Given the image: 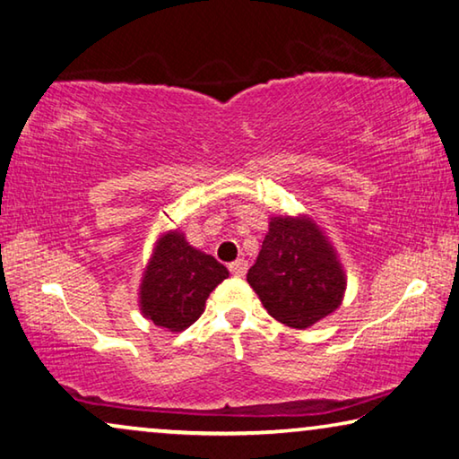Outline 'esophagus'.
I'll return each mask as SVG.
<instances>
[{"label":"esophagus","mask_w":459,"mask_h":459,"mask_svg":"<svg viewBox=\"0 0 459 459\" xmlns=\"http://www.w3.org/2000/svg\"><path fill=\"white\" fill-rule=\"evenodd\" d=\"M246 269H248V263L244 261V258H238V261H234L230 264V273L234 277H244Z\"/></svg>","instance_id":"34e87169"}]
</instances>
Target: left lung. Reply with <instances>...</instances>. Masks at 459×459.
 I'll return each instance as SVG.
<instances>
[{
	"mask_svg": "<svg viewBox=\"0 0 459 459\" xmlns=\"http://www.w3.org/2000/svg\"><path fill=\"white\" fill-rule=\"evenodd\" d=\"M250 288L279 323L307 329L343 300L345 273L329 238L310 217H271Z\"/></svg>",
	"mask_w": 459,
	"mask_h": 459,
	"instance_id": "1",
	"label": "left lung"
}]
</instances>
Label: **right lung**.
I'll return each instance as SVG.
<instances>
[{"mask_svg": "<svg viewBox=\"0 0 459 459\" xmlns=\"http://www.w3.org/2000/svg\"><path fill=\"white\" fill-rule=\"evenodd\" d=\"M228 275L213 256L192 248L182 231H168L157 240L143 273V315L157 327L184 331L203 315L209 294Z\"/></svg>", "mask_w": 459, "mask_h": 459, "instance_id": "obj_1", "label": "right lung"}]
</instances>
